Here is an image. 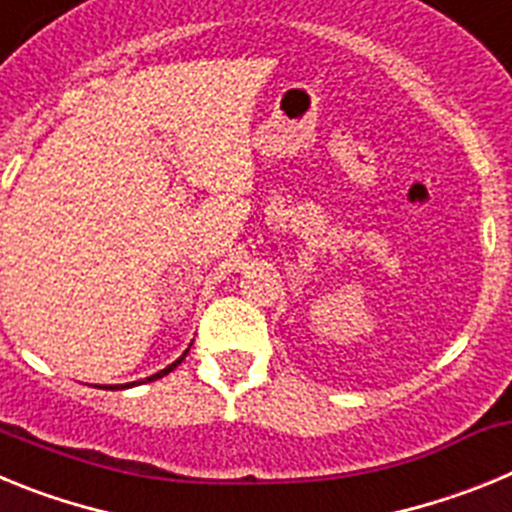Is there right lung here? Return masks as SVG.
Returning a JSON list of instances; mask_svg holds the SVG:
<instances>
[{
	"label": "right lung",
	"mask_w": 512,
	"mask_h": 512,
	"mask_svg": "<svg viewBox=\"0 0 512 512\" xmlns=\"http://www.w3.org/2000/svg\"><path fill=\"white\" fill-rule=\"evenodd\" d=\"M187 354H189V348H187V351H184L182 356H179V359L174 361V364H169V366H166V369H161V372L151 374V377H146V379H138V382H130V384H110V390H125V387H138V384H143V382H153V379H161V377H166V374H169V372H174L176 366L182 364V361H184V356H187Z\"/></svg>",
	"instance_id": "add662e5"
}]
</instances>
